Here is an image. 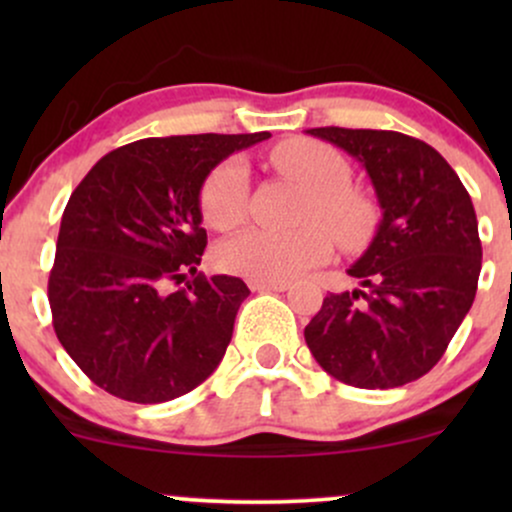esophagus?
Instances as JSON below:
<instances>
[{"instance_id":"esophagus-1","label":"esophagus","mask_w":512,"mask_h":512,"mask_svg":"<svg viewBox=\"0 0 512 512\" xmlns=\"http://www.w3.org/2000/svg\"><path fill=\"white\" fill-rule=\"evenodd\" d=\"M252 291H286L289 281H250Z\"/></svg>"}]
</instances>
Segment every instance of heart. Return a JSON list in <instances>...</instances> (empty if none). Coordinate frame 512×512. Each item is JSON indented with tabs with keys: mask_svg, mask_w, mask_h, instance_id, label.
<instances>
[{
	"mask_svg": "<svg viewBox=\"0 0 512 512\" xmlns=\"http://www.w3.org/2000/svg\"><path fill=\"white\" fill-rule=\"evenodd\" d=\"M272 163L286 178L310 190L296 233L250 228L216 250L223 272L250 281H286L332 255V236L344 250L368 245L378 228V209L366 192L351 187V166L330 144L289 139L272 149ZM250 173L240 158H226L204 178L199 209L216 231H231L248 214Z\"/></svg>",
	"mask_w": 512,
	"mask_h": 512,
	"instance_id": "obj_1",
	"label": "heart"
}]
</instances>
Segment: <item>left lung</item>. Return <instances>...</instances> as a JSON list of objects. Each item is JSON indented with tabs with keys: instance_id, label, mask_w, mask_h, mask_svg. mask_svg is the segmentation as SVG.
<instances>
[{
	"instance_id": "obj_1",
	"label": "left lung",
	"mask_w": 512,
	"mask_h": 512,
	"mask_svg": "<svg viewBox=\"0 0 512 512\" xmlns=\"http://www.w3.org/2000/svg\"><path fill=\"white\" fill-rule=\"evenodd\" d=\"M308 134L363 163L383 221L349 269L361 289L327 293L305 344L346 385L390 390L419 380L443 358L477 296L481 240L472 197L421 139L346 127Z\"/></svg>"
}]
</instances>
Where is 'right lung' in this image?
I'll list each match as a JSON object with an SVG mask.
<instances>
[{"mask_svg": "<svg viewBox=\"0 0 512 512\" xmlns=\"http://www.w3.org/2000/svg\"><path fill=\"white\" fill-rule=\"evenodd\" d=\"M267 137L139 139L105 154L72 192L48 281L52 327L105 392L170 402L221 363L250 289L197 272L207 248L199 190L223 158ZM182 280L185 290L167 291Z\"/></svg>", "mask_w": 512, "mask_h": 512, "instance_id": "add662e5", "label": "right lung"}]
</instances>
